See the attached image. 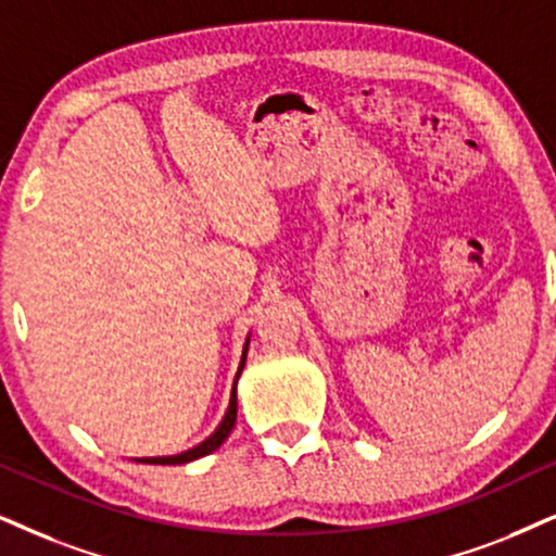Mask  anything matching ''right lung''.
<instances>
[{"instance_id": "right-lung-1", "label": "right lung", "mask_w": 556, "mask_h": 556, "mask_svg": "<svg viewBox=\"0 0 556 556\" xmlns=\"http://www.w3.org/2000/svg\"><path fill=\"white\" fill-rule=\"evenodd\" d=\"M245 349H249V341H245ZM245 349H243V356H241V367H238V375H241V369H243V364H245ZM238 375H236V379H238ZM236 413H238V403H236V384H233V392H230V405H228L226 418H223V424L217 426V431L210 435V439L202 441L200 446L189 448V452H185V454H177V456H151V459H140V462H146V465H187V462H194V459H200V456L213 454L215 448L228 439V433L233 431Z\"/></svg>"}]
</instances>
